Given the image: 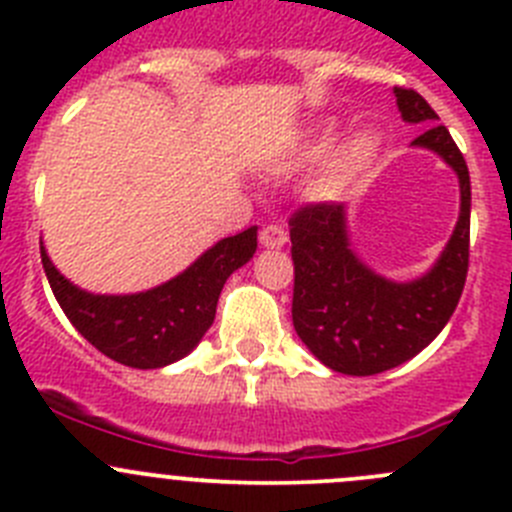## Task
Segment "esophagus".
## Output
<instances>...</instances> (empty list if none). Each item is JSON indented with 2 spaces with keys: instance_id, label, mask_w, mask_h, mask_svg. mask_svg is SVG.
<instances>
[{
  "instance_id": "obj_1",
  "label": "esophagus",
  "mask_w": 512,
  "mask_h": 512,
  "mask_svg": "<svg viewBox=\"0 0 512 512\" xmlns=\"http://www.w3.org/2000/svg\"><path fill=\"white\" fill-rule=\"evenodd\" d=\"M259 241H261V246H266V248H282V246H287L289 235L282 225H266V228L259 233Z\"/></svg>"
}]
</instances>
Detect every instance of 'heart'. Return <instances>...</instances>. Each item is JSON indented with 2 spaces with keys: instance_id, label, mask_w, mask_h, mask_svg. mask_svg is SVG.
<instances>
[{
  "instance_id": "obj_1",
  "label": "heart",
  "mask_w": 512,
  "mask_h": 512,
  "mask_svg": "<svg viewBox=\"0 0 512 512\" xmlns=\"http://www.w3.org/2000/svg\"><path fill=\"white\" fill-rule=\"evenodd\" d=\"M336 138L338 133L333 125H323V128L315 130V133L305 140V146H302V161H320V158L328 156V153L333 151V146H336ZM377 151V135L356 133L354 138L343 146V151L338 153L336 161L330 164L328 174L323 176V184H320V192H323L325 197H333V194L341 192L359 171H364L366 166L372 164L374 158H377Z\"/></svg>"
}]
</instances>
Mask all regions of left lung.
<instances>
[{"label": "left lung", "mask_w": 512, "mask_h": 512, "mask_svg": "<svg viewBox=\"0 0 512 512\" xmlns=\"http://www.w3.org/2000/svg\"><path fill=\"white\" fill-rule=\"evenodd\" d=\"M395 97L402 120L425 125L413 146L436 151L459 176V223L436 266L415 282H390L351 251L343 205L312 202L289 217L297 336L325 366L351 377L387 372L420 354L449 323L467 282L472 210L467 161L415 89L395 87Z\"/></svg>", "instance_id": "left-lung-1"}]
</instances>
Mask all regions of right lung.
Here are the masks:
<instances>
[{
    "mask_svg": "<svg viewBox=\"0 0 512 512\" xmlns=\"http://www.w3.org/2000/svg\"><path fill=\"white\" fill-rule=\"evenodd\" d=\"M256 225L217 241L179 277L138 295H92L51 264L43 243L45 277L58 305L81 336L112 361L158 369L187 356L215 320L217 297L235 269L256 253Z\"/></svg>",
    "mask_w": 512,
    "mask_h": 512,
    "instance_id": "add662e5",
    "label": "right lung"
}]
</instances>
